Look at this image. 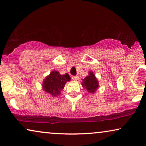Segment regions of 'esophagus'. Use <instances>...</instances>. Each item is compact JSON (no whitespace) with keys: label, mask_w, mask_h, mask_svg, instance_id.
Masks as SVG:
<instances>
[{"label":"esophagus","mask_w":146,"mask_h":146,"mask_svg":"<svg viewBox=\"0 0 146 146\" xmlns=\"http://www.w3.org/2000/svg\"><path fill=\"white\" fill-rule=\"evenodd\" d=\"M78 79H79V78L78 77V76H72V80H73L77 81V80H78Z\"/></svg>","instance_id":"1"}]
</instances>
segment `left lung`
Wrapping results in <instances>:
<instances>
[{
  "label": "left lung",
  "instance_id": "1",
  "mask_svg": "<svg viewBox=\"0 0 146 146\" xmlns=\"http://www.w3.org/2000/svg\"><path fill=\"white\" fill-rule=\"evenodd\" d=\"M82 85L88 92L94 94L99 88V82L93 72H88V76L82 80Z\"/></svg>",
  "mask_w": 146,
  "mask_h": 146
}]
</instances>
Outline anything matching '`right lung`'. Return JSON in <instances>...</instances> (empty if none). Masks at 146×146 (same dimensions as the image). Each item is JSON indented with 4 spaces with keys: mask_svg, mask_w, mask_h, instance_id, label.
<instances>
[{
    "mask_svg": "<svg viewBox=\"0 0 146 146\" xmlns=\"http://www.w3.org/2000/svg\"><path fill=\"white\" fill-rule=\"evenodd\" d=\"M70 80V77L68 74L61 75L59 72L53 70L44 79L42 87L44 91L55 97L60 94L66 83Z\"/></svg>",
    "mask_w": 146,
    "mask_h": 146,
    "instance_id": "right-lung-1",
    "label": "right lung"
}]
</instances>
